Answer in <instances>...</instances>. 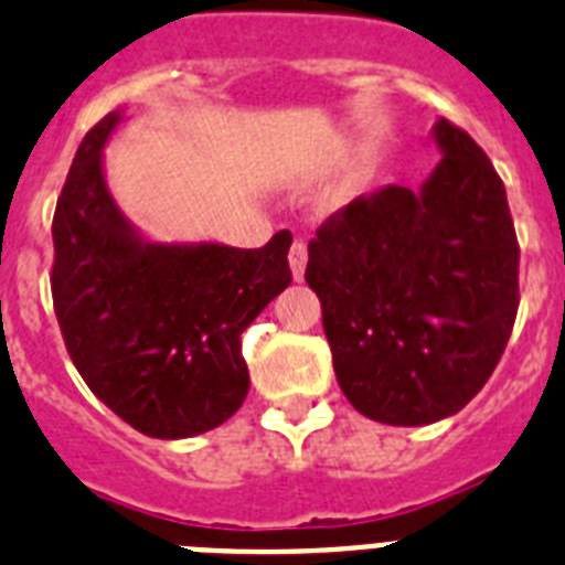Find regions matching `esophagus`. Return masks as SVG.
<instances>
[{
    "label": "esophagus",
    "instance_id": "34e87169",
    "mask_svg": "<svg viewBox=\"0 0 565 565\" xmlns=\"http://www.w3.org/2000/svg\"><path fill=\"white\" fill-rule=\"evenodd\" d=\"M306 263H308V248L302 239H297V243L291 245V250H288V265H291L294 282H302V277H306Z\"/></svg>",
    "mask_w": 565,
    "mask_h": 565
}]
</instances>
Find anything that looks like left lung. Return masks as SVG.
Here are the masks:
<instances>
[{
    "label": "left lung",
    "mask_w": 565,
    "mask_h": 565,
    "mask_svg": "<svg viewBox=\"0 0 565 565\" xmlns=\"http://www.w3.org/2000/svg\"><path fill=\"white\" fill-rule=\"evenodd\" d=\"M420 185L360 196L308 243L334 374L385 426H428L486 385L518 317V263L503 180L448 119Z\"/></svg>",
    "instance_id": "1"
}]
</instances>
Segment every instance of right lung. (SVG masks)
I'll list each match as a JSON object with an SVG mask.
<instances>
[{"label":"right lung","mask_w":565,"mask_h":565,"mask_svg":"<svg viewBox=\"0 0 565 565\" xmlns=\"http://www.w3.org/2000/svg\"><path fill=\"white\" fill-rule=\"evenodd\" d=\"M125 119L110 110L71 162L53 214V308L90 392L137 431L185 440L243 406L239 334L291 286V234L263 248L145 236L105 180L103 151Z\"/></svg>","instance_id":"1"}]
</instances>
